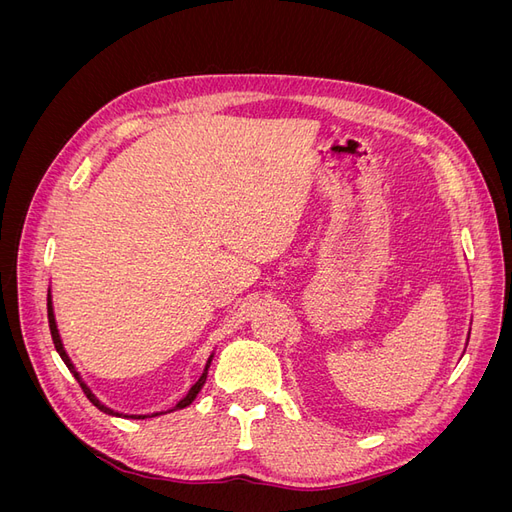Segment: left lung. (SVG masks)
<instances>
[{
  "label": "left lung",
  "instance_id": "1",
  "mask_svg": "<svg viewBox=\"0 0 512 512\" xmlns=\"http://www.w3.org/2000/svg\"><path fill=\"white\" fill-rule=\"evenodd\" d=\"M466 346H468V344H466Z\"/></svg>",
  "mask_w": 512,
  "mask_h": 512
}]
</instances>
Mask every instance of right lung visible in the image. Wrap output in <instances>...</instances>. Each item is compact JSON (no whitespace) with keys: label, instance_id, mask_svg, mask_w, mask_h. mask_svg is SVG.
<instances>
[{"label":"right lung","instance_id":"obj_1","mask_svg":"<svg viewBox=\"0 0 512 512\" xmlns=\"http://www.w3.org/2000/svg\"><path fill=\"white\" fill-rule=\"evenodd\" d=\"M46 307H49V327H51V337H53V344H55V350L59 352V356H61V361L66 363V367L72 371V376L76 378V382L81 384V389H83V393L87 395V399L91 401V404H94L98 410H102L104 414H111V416H123V418H151V416H160V414H166V412H175V410H181V408H188L192 401L196 399V395L200 393V389H203L205 386V382H207V371H209V365H211V361H213V352H211V356L207 359V365H205V369H203V374H200V378L192 384V389L188 391V395H185L181 401H177V406L175 408H170V410H162V412H151V414H123V412H117V410H113V408H108V406H104L102 401L91 393V389L89 386L85 384V380H83V376L79 374V371H76V367H74V363H72V359L68 356V352H66V348H64V342H61V335H59V329H57V322H55V312H53V299H51V290H49V301H46Z\"/></svg>","mask_w":512,"mask_h":512}]
</instances>
